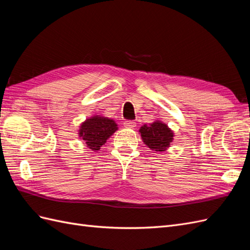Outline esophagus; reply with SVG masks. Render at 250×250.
I'll return each instance as SVG.
<instances>
[{"label": "esophagus", "mask_w": 250, "mask_h": 250, "mask_svg": "<svg viewBox=\"0 0 250 250\" xmlns=\"http://www.w3.org/2000/svg\"><path fill=\"white\" fill-rule=\"evenodd\" d=\"M124 126L126 128H134L135 126H137V123L133 122V121H125Z\"/></svg>", "instance_id": "esophagus-1"}]
</instances>
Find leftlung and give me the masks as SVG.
<instances>
[{
	"label": "left lung",
	"instance_id": "obj_1",
	"mask_svg": "<svg viewBox=\"0 0 250 250\" xmlns=\"http://www.w3.org/2000/svg\"><path fill=\"white\" fill-rule=\"evenodd\" d=\"M139 132L144 144L156 152H163L167 150L175 137L171 128L162 121H154L149 125H143Z\"/></svg>",
	"mask_w": 250,
	"mask_h": 250
}]
</instances>
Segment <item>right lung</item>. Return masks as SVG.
I'll return each mask as SVG.
<instances>
[{
	"label": "right lung",
	"instance_id": "1",
	"mask_svg": "<svg viewBox=\"0 0 250 250\" xmlns=\"http://www.w3.org/2000/svg\"><path fill=\"white\" fill-rule=\"evenodd\" d=\"M117 130L118 125L112 119L103 116H93L81 123L78 134L79 138L84 141L87 148L97 151Z\"/></svg>",
	"mask_w": 250,
	"mask_h": 250
}]
</instances>
